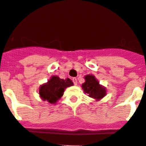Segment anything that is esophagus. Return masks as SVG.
Segmentation results:
<instances>
[{
	"label": "esophagus",
	"mask_w": 146,
	"mask_h": 146,
	"mask_svg": "<svg viewBox=\"0 0 146 146\" xmlns=\"http://www.w3.org/2000/svg\"><path fill=\"white\" fill-rule=\"evenodd\" d=\"M72 82H73L74 84V85L77 84V80H76V78H73Z\"/></svg>",
	"instance_id": "1"
}]
</instances>
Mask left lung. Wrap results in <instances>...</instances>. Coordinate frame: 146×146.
I'll list each match as a JSON object with an SVG mask.
<instances>
[{
    "label": "left lung",
    "mask_w": 146,
    "mask_h": 146,
    "mask_svg": "<svg viewBox=\"0 0 146 146\" xmlns=\"http://www.w3.org/2000/svg\"><path fill=\"white\" fill-rule=\"evenodd\" d=\"M85 82L82 85L84 92L89 94V97L99 101L106 95V87L101 85L95 76L87 74L84 76Z\"/></svg>",
    "instance_id": "1"
}]
</instances>
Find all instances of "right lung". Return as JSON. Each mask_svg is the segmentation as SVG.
<instances>
[{
	"label": "right lung",
	"mask_w": 146,
	"mask_h": 146,
	"mask_svg": "<svg viewBox=\"0 0 146 146\" xmlns=\"http://www.w3.org/2000/svg\"><path fill=\"white\" fill-rule=\"evenodd\" d=\"M73 85L72 81L69 78L63 79L58 76H52L47 83L40 86L39 95L42 101L54 104L61 99L65 89Z\"/></svg>",
	"instance_id": "1"
}]
</instances>
